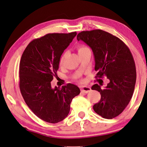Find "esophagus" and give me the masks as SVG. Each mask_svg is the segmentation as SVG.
<instances>
[{
  "label": "esophagus",
  "mask_w": 147,
  "mask_h": 147,
  "mask_svg": "<svg viewBox=\"0 0 147 147\" xmlns=\"http://www.w3.org/2000/svg\"><path fill=\"white\" fill-rule=\"evenodd\" d=\"M91 88L87 87V86H83V87H81V91L84 93H87L88 92L91 91Z\"/></svg>",
  "instance_id": "1"
}]
</instances>
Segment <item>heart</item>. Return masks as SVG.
I'll return each instance as SVG.
<instances>
[{
    "instance_id": "obj_1",
    "label": "heart",
    "mask_w": 147,
    "mask_h": 147,
    "mask_svg": "<svg viewBox=\"0 0 147 147\" xmlns=\"http://www.w3.org/2000/svg\"><path fill=\"white\" fill-rule=\"evenodd\" d=\"M88 49H89V48H88V47H87L86 46H84V45H79V46H77V51H78V53H79V54L82 53V52H83L84 51L88 50ZM64 58V54L62 55L61 57H60V58L59 63H60V65H62V63H63Z\"/></svg>"
}]
</instances>
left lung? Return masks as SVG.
<instances>
[{"instance_id": "obj_1", "label": "left lung", "mask_w": 147, "mask_h": 147, "mask_svg": "<svg viewBox=\"0 0 147 147\" xmlns=\"http://www.w3.org/2000/svg\"><path fill=\"white\" fill-rule=\"evenodd\" d=\"M77 39L92 49L97 72L95 78L105 77L109 81L103 89L97 84L92 86L91 89L101 94L94 111L103 118L118 116L130 102L136 83V66L130 49L118 37L101 29L81 31Z\"/></svg>"}]
</instances>
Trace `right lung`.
<instances>
[{
	"mask_svg": "<svg viewBox=\"0 0 147 147\" xmlns=\"http://www.w3.org/2000/svg\"><path fill=\"white\" fill-rule=\"evenodd\" d=\"M77 32L48 34L27 45L19 64V88L31 111L41 120L55 124L68 116L70 103L80 93L79 88L68 83L52 89L59 60Z\"/></svg>",
	"mask_w": 147,
	"mask_h": 147,
	"instance_id": "obj_1",
	"label": "right lung"
}]
</instances>
